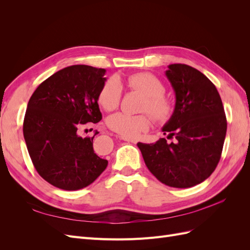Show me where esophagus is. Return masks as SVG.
I'll return each mask as SVG.
<instances>
[{
	"mask_svg": "<svg viewBox=\"0 0 250 250\" xmlns=\"http://www.w3.org/2000/svg\"><path fill=\"white\" fill-rule=\"evenodd\" d=\"M121 139H122V140H124V141H126V142H128V143L137 144V141H135V140H131V139H127V138H124V137H121Z\"/></svg>",
	"mask_w": 250,
	"mask_h": 250,
	"instance_id": "obj_1",
	"label": "esophagus"
}]
</instances>
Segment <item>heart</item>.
<instances>
[{
	"mask_svg": "<svg viewBox=\"0 0 250 250\" xmlns=\"http://www.w3.org/2000/svg\"><path fill=\"white\" fill-rule=\"evenodd\" d=\"M126 84L131 89L145 96L141 111H148L158 122L167 121L173 111V105L167 97L164 96L165 85L150 73H137L126 78ZM122 95V87L119 81L111 78L101 87L98 101L105 110H113L119 106ZM107 125L111 130L127 139H134L141 132L149 129L151 120L148 115L130 116L124 112L113 113L107 119Z\"/></svg>",
	"mask_w": 250,
	"mask_h": 250,
	"instance_id": "b5f03b06",
	"label": "heart"
}]
</instances>
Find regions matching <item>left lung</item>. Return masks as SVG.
<instances>
[{"mask_svg": "<svg viewBox=\"0 0 250 250\" xmlns=\"http://www.w3.org/2000/svg\"><path fill=\"white\" fill-rule=\"evenodd\" d=\"M166 76L175 93V108L163 127L165 138L154 144L138 143L144 162L166 186L186 188L210 176L220 161L228 122L220 95L206 75L174 63Z\"/></svg>", "mask_w": 250, "mask_h": 250, "instance_id": "obj_1", "label": "left lung"}]
</instances>
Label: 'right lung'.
Here are the masks:
<instances>
[{
	"label": "right lung",
	"instance_id": "right-lung-1",
	"mask_svg": "<svg viewBox=\"0 0 250 250\" xmlns=\"http://www.w3.org/2000/svg\"><path fill=\"white\" fill-rule=\"evenodd\" d=\"M105 72L85 64L64 67L42 82L28 102L22 132L29 155L37 173L62 190L85 188L107 167L93 148L98 132L78 134L81 126L102 119L98 96Z\"/></svg>",
	"mask_w": 250,
	"mask_h": 250
}]
</instances>
